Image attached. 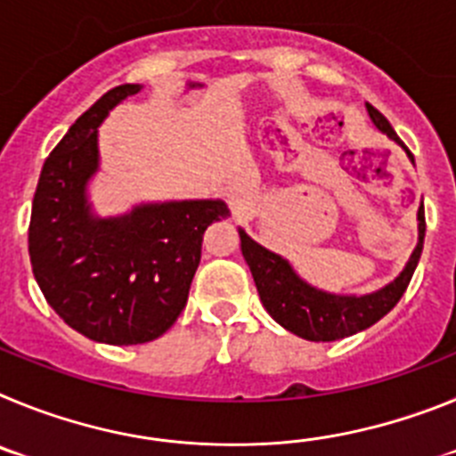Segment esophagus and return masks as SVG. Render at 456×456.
Returning <instances> with one entry per match:
<instances>
[{"mask_svg":"<svg viewBox=\"0 0 456 456\" xmlns=\"http://www.w3.org/2000/svg\"><path fill=\"white\" fill-rule=\"evenodd\" d=\"M228 203H231L232 215H244V212L248 209V196L244 191H232Z\"/></svg>","mask_w":456,"mask_h":456,"instance_id":"1","label":"esophagus"}]
</instances>
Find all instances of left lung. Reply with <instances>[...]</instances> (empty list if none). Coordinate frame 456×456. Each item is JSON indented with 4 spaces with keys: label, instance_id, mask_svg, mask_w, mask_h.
Returning <instances> with one entry per match:
<instances>
[{
    "label": "left lung",
    "instance_id": "obj_1",
    "mask_svg": "<svg viewBox=\"0 0 456 456\" xmlns=\"http://www.w3.org/2000/svg\"><path fill=\"white\" fill-rule=\"evenodd\" d=\"M365 109H368V116L374 127L381 134L388 136L390 141H395L406 152L411 164H416L413 155L402 143L388 118L381 111H377L372 104L365 102ZM237 232H240L241 241V256L251 269L260 301H263L269 315L283 326L285 331L304 338V340L333 342L370 329L381 317L388 315L390 310L397 305V301L402 299L404 289L409 288L411 276L416 272L422 244H425V209L420 203V208H418V244L400 276L393 278L384 288L368 294H338L315 288L294 272L289 260H285L283 256L257 244L256 240L247 235V231L240 228Z\"/></svg>",
    "mask_w": 456,
    "mask_h": 456
}]
</instances>
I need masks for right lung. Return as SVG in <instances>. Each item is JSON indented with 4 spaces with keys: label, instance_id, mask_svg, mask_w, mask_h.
<instances>
[{
    "label": "right lung",
    "instance_id": "add662e5",
    "mask_svg": "<svg viewBox=\"0 0 456 456\" xmlns=\"http://www.w3.org/2000/svg\"><path fill=\"white\" fill-rule=\"evenodd\" d=\"M141 88H111L70 125L43 164L31 205L29 257L40 292L70 329L104 345H141L171 329L187 305L205 231L231 216L221 199L95 215L88 183L100 171L98 127Z\"/></svg>",
    "mask_w": 456,
    "mask_h": 456
}]
</instances>
